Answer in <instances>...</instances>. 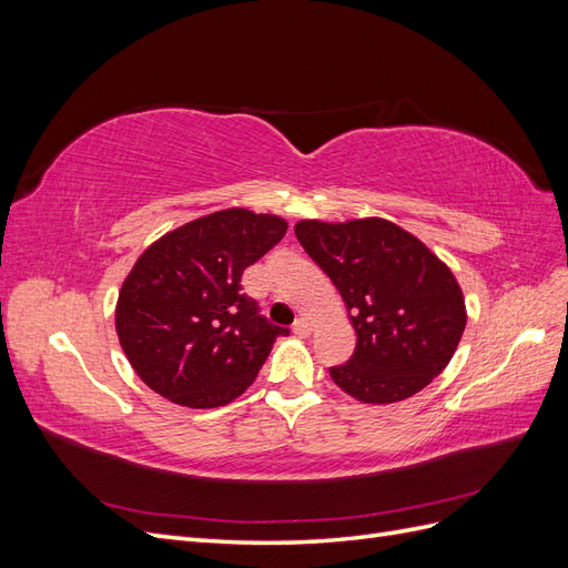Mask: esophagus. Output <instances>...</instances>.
Returning a JSON list of instances; mask_svg holds the SVG:
<instances>
[{
  "instance_id": "1",
  "label": "esophagus",
  "mask_w": 568,
  "mask_h": 568,
  "mask_svg": "<svg viewBox=\"0 0 568 568\" xmlns=\"http://www.w3.org/2000/svg\"><path fill=\"white\" fill-rule=\"evenodd\" d=\"M294 332H296L298 336H307V334H311V322H307L305 317H298V320L294 322Z\"/></svg>"
}]
</instances>
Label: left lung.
<instances>
[{"mask_svg":"<svg viewBox=\"0 0 568 568\" xmlns=\"http://www.w3.org/2000/svg\"><path fill=\"white\" fill-rule=\"evenodd\" d=\"M296 236L346 301L357 334L346 365L329 367L334 384L379 405L432 384L467 324L453 272L417 236L379 217L303 220Z\"/></svg>","mask_w":568,"mask_h":568,"instance_id":"left-lung-1","label":"left lung"}]
</instances>
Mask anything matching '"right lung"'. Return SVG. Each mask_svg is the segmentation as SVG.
<instances>
[{"label":"right lung","mask_w":568,"mask_h":568,"mask_svg":"<svg viewBox=\"0 0 568 568\" xmlns=\"http://www.w3.org/2000/svg\"><path fill=\"white\" fill-rule=\"evenodd\" d=\"M284 234L277 215L230 209L186 222L140 255L120 288L115 332L149 388L201 409L253 384L288 329L261 315L242 274Z\"/></svg>","instance_id":"right-lung-1"}]
</instances>
